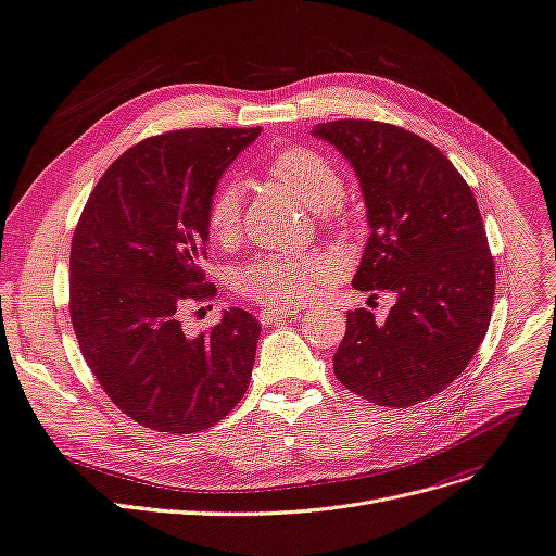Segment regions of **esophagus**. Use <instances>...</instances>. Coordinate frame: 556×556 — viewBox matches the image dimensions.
<instances>
[{"instance_id":"1","label":"esophagus","mask_w":556,"mask_h":556,"mask_svg":"<svg viewBox=\"0 0 556 556\" xmlns=\"http://www.w3.org/2000/svg\"><path fill=\"white\" fill-rule=\"evenodd\" d=\"M298 308H283V306H270V308H263L258 311V320L263 325H273L277 320H283V318H291L295 316Z\"/></svg>"}]
</instances>
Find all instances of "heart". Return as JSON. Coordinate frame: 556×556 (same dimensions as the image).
Here are the masks:
<instances>
[{
	"label": "heart",
	"mask_w": 556,
	"mask_h": 556,
	"mask_svg": "<svg viewBox=\"0 0 556 556\" xmlns=\"http://www.w3.org/2000/svg\"><path fill=\"white\" fill-rule=\"evenodd\" d=\"M270 170L311 211H327L343 198V175L313 150H286L273 159ZM243 200L245 186L238 179H227L213 190L206 206V231L213 243L225 248L236 243L243 225ZM329 270V261L320 254L268 252L236 273V288L258 304L300 306Z\"/></svg>",
	"instance_id": "obj_1"
}]
</instances>
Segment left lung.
<instances>
[{
    "instance_id": "obj_1",
    "label": "left lung",
    "mask_w": 556,
    "mask_h": 556,
    "mask_svg": "<svg viewBox=\"0 0 556 556\" xmlns=\"http://www.w3.org/2000/svg\"><path fill=\"white\" fill-rule=\"evenodd\" d=\"M341 152L364 192L370 236L356 291L395 295L389 316L348 313L333 354L345 389L379 406H414L445 391L484 341L495 261L466 179L425 138L375 119L311 131Z\"/></svg>"
}]
</instances>
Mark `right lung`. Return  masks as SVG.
<instances>
[{
  "label": "right lung",
  "mask_w": 556,
  "mask_h": 556,
  "mask_svg": "<svg viewBox=\"0 0 556 556\" xmlns=\"http://www.w3.org/2000/svg\"><path fill=\"white\" fill-rule=\"evenodd\" d=\"M261 129H184L142 140L90 192L70 250V318L111 402L142 427L195 433L243 400L261 325L243 308L186 336L204 283L206 206Z\"/></svg>",
  "instance_id": "add662e5"
}]
</instances>
